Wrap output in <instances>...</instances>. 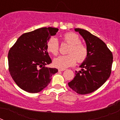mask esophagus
<instances>
[{
	"label": "esophagus",
	"instance_id": "esophagus-1",
	"mask_svg": "<svg viewBox=\"0 0 120 120\" xmlns=\"http://www.w3.org/2000/svg\"><path fill=\"white\" fill-rule=\"evenodd\" d=\"M65 70V69H59L58 70V71H64Z\"/></svg>",
	"mask_w": 120,
	"mask_h": 120
}]
</instances>
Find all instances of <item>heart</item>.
I'll use <instances>...</instances> for the list:
<instances>
[{"label": "heart", "mask_w": 120, "mask_h": 120, "mask_svg": "<svg viewBox=\"0 0 120 120\" xmlns=\"http://www.w3.org/2000/svg\"><path fill=\"white\" fill-rule=\"evenodd\" d=\"M62 39L64 43L69 45L67 53L68 55L59 56L54 59L53 65L59 69H65L73 66L76 62H84L88 56V49L84 44L81 43V39L77 34L67 32L64 35ZM59 45L55 37H51L47 43V50L51 54L57 55L59 53Z\"/></svg>", "instance_id": "heart-1"}]
</instances>
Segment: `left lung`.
Segmentation results:
<instances>
[{"label": "left lung", "instance_id": "8db88e82", "mask_svg": "<svg viewBox=\"0 0 120 120\" xmlns=\"http://www.w3.org/2000/svg\"><path fill=\"white\" fill-rule=\"evenodd\" d=\"M75 31L81 35L88 49V56L76 71L75 78L68 83L79 94H90L99 88L109 79L111 73L113 55L106 44L87 30L79 28Z\"/></svg>", "mask_w": 120, "mask_h": 120}]
</instances>
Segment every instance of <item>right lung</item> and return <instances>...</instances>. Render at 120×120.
Here are the masks:
<instances>
[{"instance_id": "obj_1", "label": "right lung", "mask_w": 120, "mask_h": 120, "mask_svg": "<svg viewBox=\"0 0 120 120\" xmlns=\"http://www.w3.org/2000/svg\"><path fill=\"white\" fill-rule=\"evenodd\" d=\"M58 28L49 27L25 33L19 37L8 53L9 71L14 81L26 92L37 93L50 83L58 71L45 65L52 63L47 43Z\"/></svg>"}]
</instances>
